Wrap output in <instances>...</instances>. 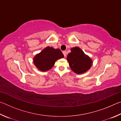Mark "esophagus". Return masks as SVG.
Instances as JSON below:
<instances>
[{
  "mask_svg": "<svg viewBox=\"0 0 121 121\" xmlns=\"http://www.w3.org/2000/svg\"><path fill=\"white\" fill-rule=\"evenodd\" d=\"M63 55H64L65 57L66 56V54H67L66 51H63Z\"/></svg>",
  "mask_w": 121,
  "mask_h": 121,
  "instance_id": "obj_1",
  "label": "esophagus"
}]
</instances>
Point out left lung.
<instances>
[{
	"label": "left lung",
	"instance_id": "obj_1",
	"mask_svg": "<svg viewBox=\"0 0 121 121\" xmlns=\"http://www.w3.org/2000/svg\"><path fill=\"white\" fill-rule=\"evenodd\" d=\"M67 59L71 70L77 74L86 72L92 65L91 59L78 47L71 48Z\"/></svg>",
	"mask_w": 121,
	"mask_h": 121
}]
</instances>
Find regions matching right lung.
<instances>
[{"instance_id": "obj_1", "label": "right lung", "mask_w": 121, "mask_h": 121, "mask_svg": "<svg viewBox=\"0 0 121 121\" xmlns=\"http://www.w3.org/2000/svg\"><path fill=\"white\" fill-rule=\"evenodd\" d=\"M64 57L60 49L46 47L36 54L34 58V63L39 70L46 71L54 66L56 60Z\"/></svg>"}]
</instances>
